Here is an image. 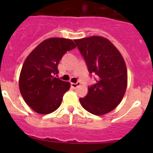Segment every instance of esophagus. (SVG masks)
<instances>
[{
  "label": "esophagus",
  "mask_w": 153,
  "mask_h": 153,
  "mask_svg": "<svg viewBox=\"0 0 153 153\" xmlns=\"http://www.w3.org/2000/svg\"><path fill=\"white\" fill-rule=\"evenodd\" d=\"M71 87H72V88H74V89H76V87H78V86H79V85H80V82H79V81H78V82H76V83H71Z\"/></svg>",
  "instance_id": "esophagus-1"
}]
</instances>
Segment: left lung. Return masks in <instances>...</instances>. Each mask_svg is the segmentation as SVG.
Instances as JSON below:
<instances>
[{
  "label": "left lung",
  "mask_w": 153,
  "mask_h": 153,
  "mask_svg": "<svg viewBox=\"0 0 153 153\" xmlns=\"http://www.w3.org/2000/svg\"><path fill=\"white\" fill-rule=\"evenodd\" d=\"M96 83L88 87L79 102L86 111L100 116L113 110L122 100L127 86V69L122 55L107 39L90 36L74 40Z\"/></svg>",
  "instance_id": "obj_1"
}]
</instances>
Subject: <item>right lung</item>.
<instances>
[{
    "mask_svg": "<svg viewBox=\"0 0 153 153\" xmlns=\"http://www.w3.org/2000/svg\"><path fill=\"white\" fill-rule=\"evenodd\" d=\"M73 40L50 38L39 44L27 57L21 69L19 87L26 103L40 114L59 108L70 83L56 77L63 55L76 48Z\"/></svg>",
    "mask_w": 153,
    "mask_h": 153,
    "instance_id": "1",
    "label": "right lung"
}]
</instances>
